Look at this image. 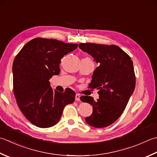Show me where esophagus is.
Masks as SVG:
<instances>
[{
  "label": "esophagus",
  "mask_w": 157,
  "mask_h": 157,
  "mask_svg": "<svg viewBox=\"0 0 157 157\" xmlns=\"http://www.w3.org/2000/svg\"><path fill=\"white\" fill-rule=\"evenodd\" d=\"M79 100H80V95H79V94H75V101H79Z\"/></svg>",
  "instance_id": "34e87169"
}]
</instances>
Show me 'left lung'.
<instances>
[{"instance_id":"obj_1","label":"left lung","mask_w":157,"mask_h":157,"mask_svg":"<svg viewBox=\"0 0 157 157\" xmlns=\"http://www.w3.org/2000/svg\"><path fill=\"white\" fill-rule=\"evenodd\" d=\"M82 51L94 58L99 66L94 71L88 88H97L99 99L82 96L80 100L93 106V113L85 118L95 128L106 127L113 123L124 112L136 87L133 61L115 45L86 43L79 44Z\"/></svg>"}]
</instances>
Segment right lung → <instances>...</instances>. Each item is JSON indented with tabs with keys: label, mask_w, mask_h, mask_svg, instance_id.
Returning <instances> with one entry per match:
<instances>
[{
	"label": "right lung",
	"mask_w": 157,
	"mask_h": 157,
	"mask_svg": "<svg viewBox=\"0 0 157 157\" xmlns=\"http://www.w3.org/2000/svg\"><path fill=\"white\" fill-rule=\"evenodd\" d=\"M77 48L78 44L39 37L28 42L15 56L13 93L18 107L33 124L52 127L59 121L64 107L74 102V91H53L49 80L60 73L61 58Z\"/></svg>",
	"instance_id": "obj_1"
}]
</instances>
